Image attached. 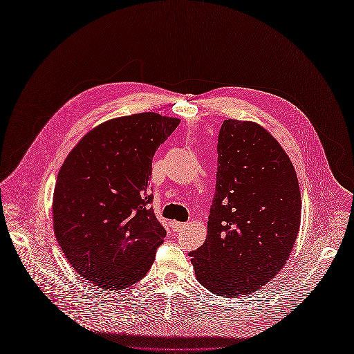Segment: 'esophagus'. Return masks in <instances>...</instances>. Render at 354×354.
Instances as JSON below:
<instances>
[{
	"instance_id": "esophagus-1",
	"label": "esophagus",
	"mask_w": 354,
	"mask_h": 354,
	"mask_svg": "<svg viewBox=\"0 0 354 354\" xmlns=\"http://www.w3.org/2000/svg\"><path fill=\"white\" fill-rule=\"evenodd\" d=\"M187 227V223H177V221H173L171 223V228L174 232H178L181 230H184Z\"/></svg>"
}]
</instances>
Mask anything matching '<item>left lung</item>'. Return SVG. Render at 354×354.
Returning a JSON list of instances; mask_svg holds the SVG:
<instances>
[{"mask_svg": "<svg viewBox=\"0 0 354 354\" xmlns=\"http://www.w3.org/2000/svg\"><path fill=\"white\" fill-rule=\"evenodd\" d=\"M205 243L189 253L202 286L249 295L286 263L300 225V191L288 155L252 122L224 120Z\"/></svg>", "mask_w": 354, "mask_h": 354, "instance_id": "8db88e82", "label": "left lung"}]
</instances>
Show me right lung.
<instances>
[{
	"mask_svg": "<svg viewBox=\"0 0 354 354\" xmlns=\"http://www.w3.org/2000/svg\"><path fill=\"white\" fill-rule=\"evenodd\" d=\"M180 120L147 112L91 130L68 155L54 191V231L71 266L105 289L145 277L166 230L149 192L156 149Z\"/></svg>",
	"mask_w": 354,
	"mask_h": 354,
	"instance_id": "1",
	"label": "right lung"
}]
</instances>
